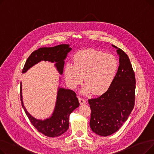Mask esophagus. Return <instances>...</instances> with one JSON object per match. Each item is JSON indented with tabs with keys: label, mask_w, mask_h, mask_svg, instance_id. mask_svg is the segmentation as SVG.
Returning <instances> with one entry per match:
<instances>
[{
	"label": "esophagus",
	"mask_w": 154,
	"mask_h": 154,
	"mask_svg": "<svg viewBox=\"0 0 154 154\" xmlns=\"http://www.w3.org/2000/svg\"><path fill=\"white\" fill-rule=\"evenodd\" d=\"M79 101L80 105H83L84 103H85V100L84 99H83L82 98H79Z\"/></svg>",
	"instance_id": "1"
}]
</instances>
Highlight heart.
<instances>
[{"instance_id":"obj_1","label":"heart","mask_w":154,"mask_h":154,"mask_svg":"<svg viewBox=\"0 0 154 154\" xmlns=\"http://www.w3.org/2000/svg\"><path fill=\"white\" fill-rule=\"evenodd\" d=\"M74 64L67 63L64 68V77L67 84L75 88L82 82L85 86L81 92H92L99 95L106 92L114 80L118 69V62L110 54H104L93 48L77 52L73 57Z\"/></svg>"}]
</instances>
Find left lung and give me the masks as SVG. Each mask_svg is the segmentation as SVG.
<instances>
[{"label":"left lung","instance_id":"obj_1","mask_svg":"<svg viewBox=\"0 0 154 154\" xmlns=\"http://www.w3.org/2000/svg\"><path fill=\"white\" fill-rule=\"evenodd\" d=\"M119 56V66L108 90L98 98L89 99L90 127L93 132L106 137L119 131L132 111L135 103V78L127 55L112 45Z\"/></svg>","mask_w":154,"mask_h":154}]
</instances>
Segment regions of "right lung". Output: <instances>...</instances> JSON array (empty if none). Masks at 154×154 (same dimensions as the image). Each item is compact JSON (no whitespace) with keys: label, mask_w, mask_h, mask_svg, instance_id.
<instances>
[{"label":"right lung","mask_w":154,"mask_h":154,"mask_svg":"<svg viewBox=\"0 0 154 154\" xmlns=\"http://www.w3.org/2000/svg\"><path fill=\"white\" fill-rule=\"evenodd\" d=\"M72 50L69 44H61L53 47H43L32 52L27 59L22 73L41 61L54 63V66L60 75H62L65 59ZM61 79L59 78V81ZM20 100L22 106L32 124L37 130L49 137H59L66 132L69 127V116L79 107V102L76 94L70 89L58 87L55 107L52 115L44 120L37 119L27 110L23 102L22 83H20Z\"/></svg>","instance_id":"obj_1"}]
</instances>
